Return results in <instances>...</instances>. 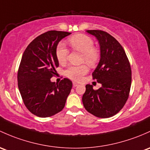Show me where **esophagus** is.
<instances>
[{"label": "esophagus", "instance_id": "esophagus-1", "mask_svg": "<svg viewBox=\"0 0 150 150\" xmlns=\"http://www.w3.org/2000/svg\"><path fill=\"white\" fill-rule=\"evenodd\" d=\"M72 85H73V87H76L78 86V83H75V82H72Z\"/></svg>", "mask_w": 150, "mask_h": 150}]
</instances>
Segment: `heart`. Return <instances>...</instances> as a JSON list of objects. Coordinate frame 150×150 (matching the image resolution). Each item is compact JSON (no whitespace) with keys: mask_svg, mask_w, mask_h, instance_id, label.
Returning <instances> with one entry per match:
<instances>
[{"mask_svg":"<svg viewBox=\"0 0 150 150\" xmlns=\"http://www.w3.org/2000/svg\"><path fill=\"white\" fill-rule=\"evenodd\" d=\"M68 42L73 50L83 53L82 61L86 62L88 65L95 66L98 62L100 54L94 46V42L91 37L85 34H76L69 38ZM68 50L63 44H59L57 47L56 57L58 62L63 64L67 62ZM88 67L85 64L80 66H70L65 70V75L70 79L80 80L83 75L88 72Z\"/></svg>","mask_w":150,"mask_h":150,"instance_id":"heart-1","label":"heart"}]
</instances>
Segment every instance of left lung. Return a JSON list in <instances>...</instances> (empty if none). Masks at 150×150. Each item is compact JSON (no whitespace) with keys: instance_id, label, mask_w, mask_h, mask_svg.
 <instances>
[{"instance_id":"left-lung-1","label":"left lung","mask_w":150,"mask_h":150,"mask_svg":"<svg viewBox=\"0 0 150 150\" xmlns=\"http://www.w3.org/2000/svg\"><path fill=\"white\" fill-rule=\"evenodd\" d=\"M100 45V59L93 78L102 85L94 90L86 85L83 96L85 108L98 118H109L121 111L128 99L132 70L124 48L114 37L101 30H88Z\"/></svg>"}]
</instances>
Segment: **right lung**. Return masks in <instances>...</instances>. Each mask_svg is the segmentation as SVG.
<instances>
[{"instance_id": "right-lung-1", "label": "right lung", "mask_w": 150, "mask_h": 150, "mask_svg": "<svg viewBox=\"0 0 150 150\" xmlns=\"http://www.w3.org/2000/svg\"><path fill=\"white\" fill-rule=\"evenodd\" d=\"M71 33L49 31L38 36L22 55L18 70V86L24 105L33 114L50 117L64 108L72 83L64 78L51 82L59 66L56 50L61 39Z\"/></svg>"}]
</instances>
